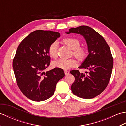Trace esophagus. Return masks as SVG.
Returning <instances> with one entry per match:
<instances>
[{
    "label": "esophagus",
    "instance_id": "1",
    "mask_svg": "<svg viewBox=\"0 0 126 126\" xmlns=\"http://www.w3.org/2000/svg\"><path fill=\"white\" fill-rule=\"evenodd\" d=\"M64 73H65V74L66 75H68V74H69V73H70V72H69V71H68V70H64Z\"/></svg>",
    "mask_w": 126,
    "mask_h": 126
}]
</instances>
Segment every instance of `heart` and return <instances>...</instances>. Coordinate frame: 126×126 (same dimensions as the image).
I'll use <instances>...</instances> for the list:
<instances>
[{"label": "heart", "instance_id": "heart-1", "mask_svg": "<svg viewBox=\"0 0 126 126\" xmlns=\"http://www.w3.org/2000/svg\"><path fill=\"white\" fill-rule=\"evenodd\" d=\"M63 42L73 50V54L77 60L83 61L88 56V49L85 47H79V40L74 37H66L64 38ZM57 43L53 42L50 45L48 49V52L51 57L55 58L57 56ZM76 64V61L73 58L65 59L60 58L53 62V65L55 67L62 69H68L73 68Z\"/></svg>", "mask_w": 126, "mask_h": 126}]
</instances>
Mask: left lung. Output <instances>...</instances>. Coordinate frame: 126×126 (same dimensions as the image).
I'll list each match as a JSON object with an SVG mask.
<instances>
[{"label":"left lung","instance_id":"obj_1","mask_svg":"<svg viewBox=\"0 0 126 126\" xmlns=\"http://www.w3.org/2000/svg\"><path fill=\"white\" fill-rule=\"evenodd\" d=\"M67 34L75 33L84 37L89 52L79 69H88L87 74L77 70L70 71L75 77L71 89L79 97L90 99L100 95L107 87L113 67V58L110 47L101 34L88 26L69 29Z\"/></svg>","mask_w":126,"mask_h":126}]
</instances>
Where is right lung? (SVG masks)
<instances>
[{"instance_id":"add662e5","label":"right lung","mask_w":126,"mask_h":126,"mask_svg":"<svg viewBox=\"0 0 126 126\" xmlns=\"http://www.w3.org/2000/svg\"><path fill=\"white\" fill-rule=\"evenodd\" d=\"M60 37L57 32L36 30L24 39L13 60L17 85L26 97L34 101L46 100L53 95L56 84L65 76L56 68L44 72L50 65V45Z\"/></svg>"}]
</instances>
